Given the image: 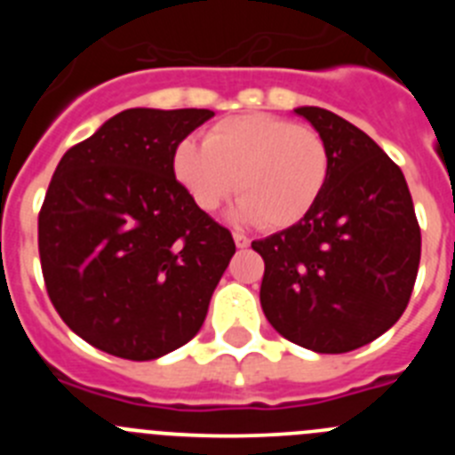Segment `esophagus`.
<instances>
[{"mask_svg": "<svg viewBox=\"0 0 455 455\" xmlns=\"http://www.w3.org/2000/svg\"><path fill=\"white\" fill-rule=\"evenodd\" d=\"M235 243L236 248H248L251 246V239L246 235H241V232H235Z\"/></svg>", "mask_w": 455, "mask_h": 455, "instance_id": "obj_1", "label": "esophagus"}]
</instances>
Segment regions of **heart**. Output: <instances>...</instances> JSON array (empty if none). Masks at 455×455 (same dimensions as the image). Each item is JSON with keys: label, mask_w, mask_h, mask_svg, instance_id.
Wrapping results in <instances>:
<instances>
[{"label": "heart", "mask_w": 455, "mask_h": 455, "mask_svg": "<svg viewBox=\"0 0 455 455\" xmlns=\"http://www.w3.org/2000/svg\"><path fill=\"white\" fill-rule=\"evenodd\" d=\"M172 168L203 212H214L236 182V214L268 230H284L319 203L331 155L312 127L271 114H243L219 120L204 143L180 140Z\"/></svg>", "instance_id": "heart-1"}]
</instances>
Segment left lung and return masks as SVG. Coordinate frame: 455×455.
I'll use <instances>...</instances> for the list:
<instances>
[{"label": "left lung", "mask_w": 455, "mask_h": 455, "mask_svg": "<svg viewBox=\"0 0 455 455\" xmlns=\"http://www.w3.org/2000/svg\"><path fill=\"white\" fill-rule=\"evenodd\" d=\"M331 155L328 184L300 223L252 241L264 259L259 300L284 339L348 353L389 331L408 307L421 232L403 172L355 124L300 107Z\"/></svg>", "instance_id": "left-lung-1"}]
</instances>
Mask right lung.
Instances as JSON below:
<instances>
[{
    "instance_id": "obj_1",
    "label": "right lung",
    "mask_w": 455,
    "mask_h": 455,
    "mask_svg": "<svg viewBox=\"0 0 455 455\" xmlns=\"http://www.w3.org/2000/svg\"><path fill=\"white\" fill-rule=\"evenodd\" d=\"M209 108H127L63 155L38 214L40 268L72 332L155 360L200 331L235 255L230 230L175 178L180 140Z\"/></svg>"
}]
</instances>
